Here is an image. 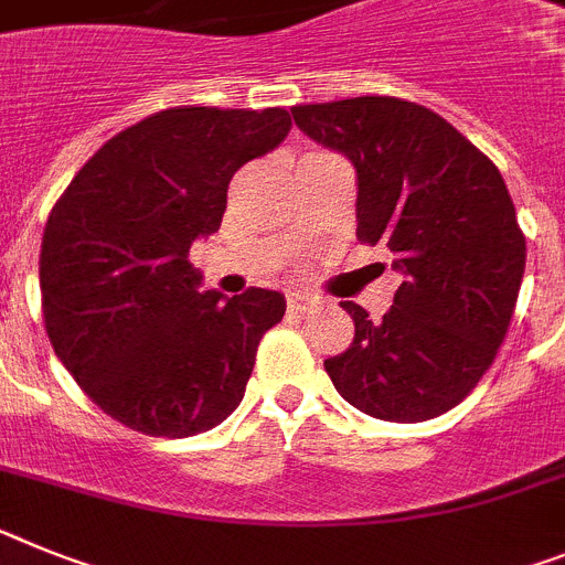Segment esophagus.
Here are the masks:
<instances>
[{
    "mask_svg": "<svg viewBox=\"0 0 565 565\" xmlns=\"http://www.w3.org/2000/svg\"><path fill=\"white\" fill-rule=\"evenodd\" d=\"M286 302L291 311H308V308L317 306V297H311V294H306V291H291L286 297Z\"/></svg>",
    "mask_w": 565,
    "mask_h": 565,
    "instance_id": "esophagus-1",
    "label": "esophagus"
}]
</instances>
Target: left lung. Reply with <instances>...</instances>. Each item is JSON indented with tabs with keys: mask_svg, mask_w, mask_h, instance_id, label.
<instances>
[{
	"mask_svg": "<svg viewBox=\"0 0 565 565\" xmlns=\"http://www.w3.org/2000/svg\"><path fill=\"white\" fill-rule=\"evenodd\" d=\"M294 122L356 171V236L403 274L371 320L340 302L354 340L326 360L360 412L394 423L440 417L469 397L503 345L525 271V236L498 166L440 114L394 96L297 105Z\"/></svg>",
	"mask_w": 565,
	"mask_h": 565,
	"instance_id": "1",
	"label": "left lung"
}]
</instances>
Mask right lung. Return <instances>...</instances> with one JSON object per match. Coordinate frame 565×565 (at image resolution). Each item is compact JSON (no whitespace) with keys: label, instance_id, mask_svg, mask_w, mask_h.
Wrapping results in <instances>:
<instances>
[{"label":"right lung","instance_id":"right-lung-1","mask_svg":"<svg viewBox=\"0 0 565 565\" xmlns=\"http://www.w3.org/2000/svg\"><path fill=\"white\" fill-rule=\"evenodd\" d=\"M291 131L286 108H168L110 137L47 216L51 345L108 417L151 437L209 431L239 406L279 291H200L191 243L220 231L228 182Z\"/></svg>","mask_w":565,"mask_h":565}]
</instances>
